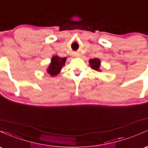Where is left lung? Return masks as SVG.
<instances>
[{"label": "left lung", "mask_w": 148, "mask_h": 148, "mask_svg": "<svg viewBox=\"0 0 148 148\" xmlns=\"http://www.w3.org/2000/svg\"><path fill=\"white\" fill-rule=\"evenodd\" d=\"M89 64L91 69L96 70V71H100V66H101V61L99 59L95 58V59H91L89 60Z\"/></svg>", "instance_id": "1"}]
</instances>
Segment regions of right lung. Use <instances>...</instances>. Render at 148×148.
I'll return each mask as SVG.
<instances>
[{
    "instance_id": "right-lung-1",
    "label": "right lung",
    "mask_w": 148,
    "mask_h": 148,
    "mask_svg": "<svg viewBox=\"0 0 148 148\" xmlns=\"http://www.w3.org/2000/svg\"><path fill=\"white\" fill-rule=\"evenodd\" d=\"M66 60V57L61 58L58 56L52 57V60H51V63L49 64V66L47 69L48 74H49V75L52 76V77L57 76L60 72L62 68L64 65Z\"/></svg>"
}]
</instances>
